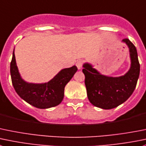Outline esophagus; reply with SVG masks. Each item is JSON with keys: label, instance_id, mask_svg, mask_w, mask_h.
<instances>
[{"label": "esophagus", "instance_id": "1", "mask_svg": "<svg viewBox=\"0 0 146 146\" xmlns=\"http://www.w3.org/2000/svg\"><path fill=\"white\" fill-rule=\"evenodd\" d=\"M76 66H77L78 70H80V69L82 68V66H83V62H82L81 60L77 61V63H76Z\"/></svg>", "mask_w": 146, "mask_h": 146}]
</instances>
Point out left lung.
Wrapping results in <instances>:
<instances>
[{"instance_id": "8db88e82", "label": "left lung", "mask_w": 146, "mask_h": 146, "mask_svg": "<svg viewBox=\"0 0 146 146\" xmlns=\"http://www.w3.org/2000/svg\"><path fill=\"white\" fill-rule=\"evenodd\" d=\"M129 49L131 67L125 75L112 77L101 74L91 64H83L87 96L94 106L112 109L126 101L133 93L140 74V64L135 46L125 38L122 40Z\"/></svg>"}]
</instances>
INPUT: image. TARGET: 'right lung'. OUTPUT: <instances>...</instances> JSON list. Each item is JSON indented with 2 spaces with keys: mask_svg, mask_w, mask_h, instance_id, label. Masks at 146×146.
Wrapping results in <instances>:
<instances>
[{
  "mask_svg": "<svg viewBox=\"0 0 146 146\" xmlns=\"http://www.w3.org/2000/svg\"><path fill=\"white\" fill-rule=\"evenodd\" d=\"M78 70L73 66L62 69L53 78L47 83H33L25 81L21 78L13 53L11 63V76L13 86L18 96L33 106L46 109L60 104L64 97V88Z\"/></svg>",
  "mask_w": 146,
  "mask_h": 146,
  "instance_id": "add662e5",
  "label": "right lung"
}]
</instances>
